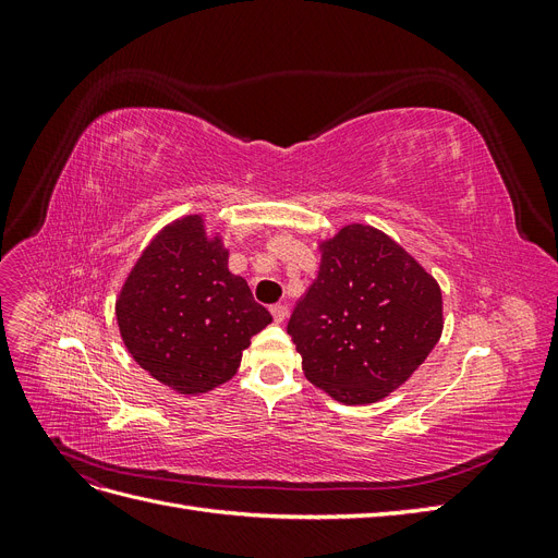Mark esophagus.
<instances>
[{
	"instance_id": "34e87169",
	"label": "esophagus",
	"mask_w": 558,
	"mask_h": 558,
	"mask_svg": "<svg viewBox=\"0 0 558 558\" xmlns=\"http://www.w3.org/2000/svg\"><path fill=\"white\" fill-rule=\"evenodd\" d=\"M269 312H272V316H275V324H283V320L289 318V307L286 305H272L269 307Z\"/></svg>"
}]
</instances>
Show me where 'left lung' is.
<instances>
[{"label":"left lung","mask_w":558,"mask_h":558,"mask_svg":"<svg viewBox=\"0 0 558 558\" xmlns=\"http://www.w3.org/2000/svg\"><path fill=\"white\" fill-rule=\"evenodd\" d=\"M320 251L318 277L286 330L314 386L344 404L377 402L408 381L440 340V286L369 226L342 228Z\"/></svg>","instance_id":"left-lung-1"}]
</instances>
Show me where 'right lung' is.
<instances>
[{"mask_svg": "<svg viewBox=\"0 0 558 558\" xmlns=\"http://www.w3.org/2000/svg\"><path fill=\"white\" fill-rule=\"evenodd\" d=\"M116 318L132 359L183 396L228 381L251 337L272 324L202 216L156 234L118 295Z\"/></svg>", "mask_w": 558, "mask_h": 558, "instance_id": "add662e5", "label": "right lung"}]
</instances>
